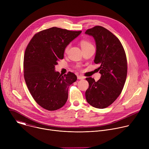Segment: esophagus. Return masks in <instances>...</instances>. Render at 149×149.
<instances>
[{"label": "esophagus", "mask_w": 149, "mask_h": 149, "mask_svg": "<svg viewBox=\"0 0 149 149\" xmlns=\"http://www.w3.org/2000/svg\"><path fill=\"white\" fill-rule=\"evenodd\" d=\"M77 78H78V79H84L85 78H84V77H83V76H82V75H78V76H77Z\"/></svg>", "instance_id": "esophagus-1"}]
</instances>
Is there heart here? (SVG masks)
Wrapping results in <instances>:
<instances>
[{
    "mask_svg": "<svg viewBox=\"0 0 149 149\" xmlns=\"http://www.w3.org/2000/svg\"><path fill=\"white\" fill-rule=\"evenodd\" d=\"M80 44H81V47L82 48H86V47H90V46H92L91 44L90 43V42L87 40H81L80 42ZM70 45H68L66 47L65 49V52L67 53L68 52V51H69V49H70Z\"/></svg>",
    "mask_w": 149,
    "mask_h": 149,
    "instance_id": "1",
    "label": "heart"
}]
</instances>
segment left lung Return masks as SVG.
<instances>
[{"label":"left lung","mask_w":149,"mask_h":149,"mask_svg":"<svg viewBox=\"0 0 149 149\" xmlns=\"http://www.w3.org/2000/svg\"><path fill=\"white\" fill-rule=\"evenodd\" d=\"M85 33L95 41L94 61L100 65L98 70L101 75L98 81L86 78L89 83L86 100L95 108L105 109L117 98L124 87L127 73L126 55L119 39L104 27L96 26Z\"/></svg>","instance_id":"obj_1"}]
</instances>
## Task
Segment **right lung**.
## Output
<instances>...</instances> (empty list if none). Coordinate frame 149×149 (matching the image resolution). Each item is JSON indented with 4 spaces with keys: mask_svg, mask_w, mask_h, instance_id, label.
I'll list each match as a JSON object with an SVG mask.
<instances>
[{
    "mask_svg": "<svg viewBox=\"0 0 149 149\" xmlns=\"http://www.w3.org/2000/svg\"><path fill=\"white\" fill-rule=\"evenodd\" d=\"M82 31L52 27L36 33L24 55V78L35 101L49 111L61 109L68 97V88L77 77L72 72L60 74L55 71L63 58L65 49Z\"/></svg>",
    "mask_w": 149,
    "mask_h": 149,
    "instance_id": "right-lung-1",
    "label": "right lung"
}]
</instances>
